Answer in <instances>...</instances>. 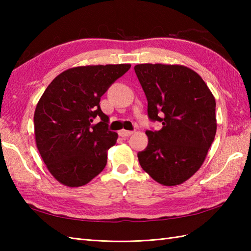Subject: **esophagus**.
<instances>
[{"instance_id":"34e87169","label":"esophagus","mask_w":251,"mask_h":251,"mask_svg":"<svg viewBox=\"0 0 251 251\" xmlns=\"http://www.w3.org/2000/svg\"><path fill=\"white\" fill-rule=\"evenodd\" d=\"M119 135H120L121 137H123V138H126V137H129V136H131V135H132V131H130V130L122 129V130H120Z\"/></svg>"}]
</instances>
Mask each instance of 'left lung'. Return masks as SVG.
I'll return each instance as SVG.
<instances>
[{"instance_id":"8db88e82","label":"left lung","mask_w":251,"mask_h":251,"mask_svg":"<svg viewBox=\"0 0 251 251\" xmlns=\"http://www.w3.org/2000/svg\"><path fill=\"white\" fill-rule=\"evenodd\" d=\"M135 72L148 100V115L162 129L147 130L138 153L142 169L163 185H178L204 163L217 131L216 100L195 71L179 65L142 63Z\"/></svg>"}]
</instances>
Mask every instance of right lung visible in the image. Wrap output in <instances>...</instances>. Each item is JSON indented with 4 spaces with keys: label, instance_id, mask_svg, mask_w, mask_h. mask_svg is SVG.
Wrapping results in <instances>:
<instances>
[{
    "label": "right lung",
    "instance_id": "1",
    "mask_svg": "<svg viewBox=\"0 0 251 251\" xmlns=\"http://www.w3.org/2000/svg\"><path fill=\"white\" fill-rule=\"evenodd\" d=\"M129 69L124 63L68 69L42 95L34 112L35 142L60 183L77 188L104 169L117 134L108 128L109 116L100 109V98Z\"/></svg>",
    "mask_w": 251,
    "mask_h": 251
}]
</instances>
